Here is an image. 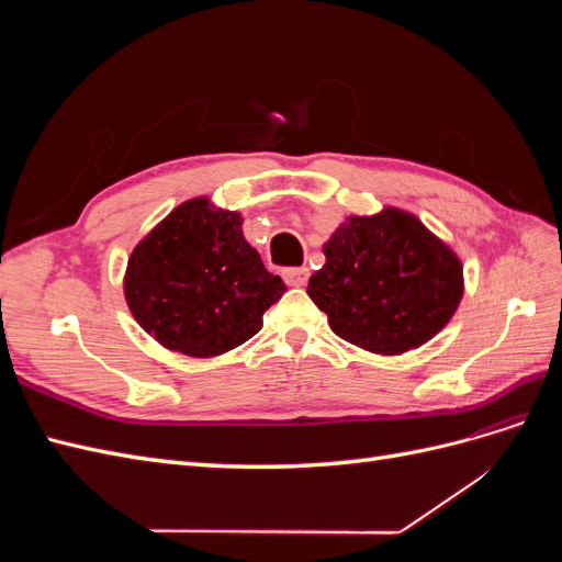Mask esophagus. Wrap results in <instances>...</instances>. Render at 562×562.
Masks as SVG:
<instances>
[{
	"mask_svg": "<svg viewBox=\"0 0 562 562\" xmlns=\"http://www.w3.org/2000/svg\"><path fill=\"white\" fill-rule=\"evenodd\" d=\"M307 279H310V269L307 267H288V269H283V281L288 285L300 288V285L307 283Z\"/></svg>",
	"mask_w": 562,
	"mask_h": 562,
	"instance_id": "esophagus-1",
	"label": "esophagus"
}]
</instances>
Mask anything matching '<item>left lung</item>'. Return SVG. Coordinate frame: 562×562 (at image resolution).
Returning a JSON list of instances; mask_svg holds the SVG:
<instances>
[{
  "mask_svg": "<svg viewBox=\"0 0 562 562\" xmlns=\"http://www.w3.org/2000/svg\"><path fill=\"white\" fill-rule=\"evenodd\" d=\"M307 293L337 337L398 356L443 330L464 295L459 255L413 213L349 215L323 244Z\"/></svg>",
  "mask_w": 562,
  "mask_h": 562,
  "instance_id": "1",
  "label": "left lung"
}]
</instances>
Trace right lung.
<instances>
[{
    "label": "right lung",
    "mask_w": 562,
    "mask_h": 562,
    "mask_svg": "<svg viewBox=\"0 0 562 562\" xmlns=\"http://www.w3.org/2000/svg\"><path fill=\"white\" fill-rule=\"evenodd\" d=\"M241 225V213L196 196L133 248L124 297L161 347L213 359L262 328V314L281 300L285 283L265 269Z\"/></svg>",
    "instance_id": "obj_1"
}]
</instances>
